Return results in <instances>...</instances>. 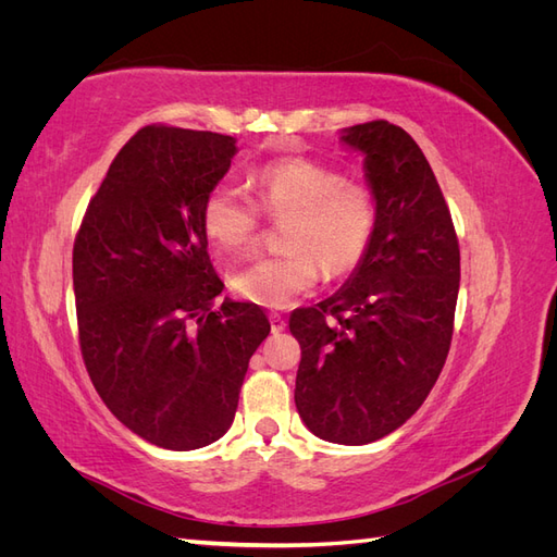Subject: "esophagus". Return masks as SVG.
Listing matches in <instances>:
<instances>
[{"label": "esophagus", "instance_id": "34e87169", "mask_svg": "<svg viewBox=\"0 0 557 557\" xmlns=\"http://www.w3.org/2000/svg\"><path fill=\"white\" fill-rule=\"evenodd\" d=\"M269 323H272V332H274V334L283 332V330H285V325H288V323H285V318H283V315H278V313H272V315H269Z\"/></svg>", "mask_w": 557, "mask_h": 557}]
</instances>
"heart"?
Returning <instances> with one entry per match:
<instances>
[{
	"label": "heart",
	"mask_w": 557,
	"mask_h": 557,
	"mask_svg": "<svg viewBox=\"0 0 557 557\" xmlns=\"http://www.w3.org/2000/svg\"><path fill=\"white\" fill-rule=\"evenodd\" d=\"M252 185L258 205L227 183L213 185L201 201V230L225 256L258 242L261 208L272 221H288L281 234L285 250L250 262L232 278L234 290L252 305L290 307L315 288L323 269L342 278L367 258L379 227V199L367 181L346 178L318 160L281 158L258 166Z\"/></svg>",
	"instance_id": "b5f03b06"
}]
</instances>
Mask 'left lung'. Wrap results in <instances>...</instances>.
<instances>
[{
	"label": "left lung",
	"instance_id": "1",
	"mask_svg": "<svg viewBox=\"0 0 557 557\" xmlns=\"http://www.w3.org/2000/svg\"><path fill=\"white\" fill-rule=\"evenodd\" d=\"M364 153L379 227L344 288L290 315L295 404L320 440L372 444L420 409L440 379L460 290V246L423 150L387 121L342 137Z\"/></svg>",
	"mask_w": 557,
	"mask_h": 557
}]
</instances>
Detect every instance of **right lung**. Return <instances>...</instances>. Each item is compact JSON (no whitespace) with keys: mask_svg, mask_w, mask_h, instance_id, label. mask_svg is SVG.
Segmentation results:
<instances>
[{"mask_svg":"<svg viewBox=\"0 0 557 557\" xmlns=\"http://www.w3.org/2000/svg\"><path fill=\"white\" fill-rule=\"evenodd\" d=\"M237 153L232 137L146 125L117 150L74 242L78 346L99 397L141 440L209 446L230 430L250 356L267 339L258 305L225 299L201 201Z\"/></svg>","mask_w":557,"mask_h":557,"instance_id":"add662e5","label":"right lung"}]
</instances>
